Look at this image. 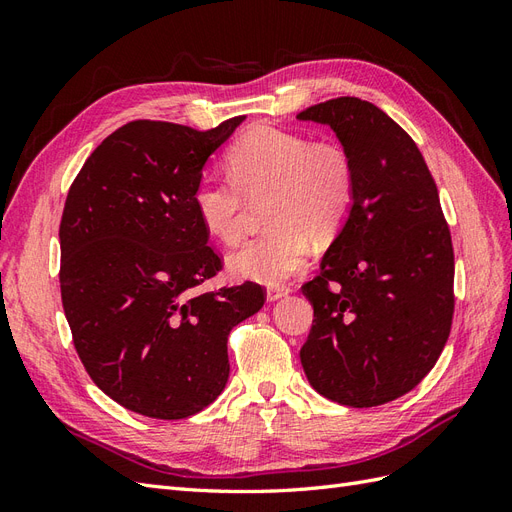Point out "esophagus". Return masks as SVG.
Wrapping results in <instances>:
<instances>
[{
	"instance_id": "esophagus-1",
	"label": "esophagus",
	"mask_w": 512,
	"mask_h": 512,
	"mask_svg": "<svg viewBox=\"0 0 512 512\" xmlns=\"http://www.w3.org/2000/svg\"><path fill=\"white\" fill-rule=\"evenodd\" d=\"M286 294H290V288H288V286H269V288H267V299H269V301L282 299V297H286Z\"/></svg>"
}]
</instances>
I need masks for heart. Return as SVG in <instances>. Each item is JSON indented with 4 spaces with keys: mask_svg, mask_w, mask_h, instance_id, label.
Segmentation results:
<instances>
[{
    "mask_svg": "<svg viewBox=\"0 0 512 512\" xmlns=\"http://www.w3.org/2000/svg\"><path fill=\"white\" fill-rule=\"evenodd\" d=\"M226 177L203 175L192 194L194 211L211 237L235 243L247 203H262L260 237L228 256L239 280L280 284L303 269L309 237L327 243L339 235L354 205V162L335 141H312L275 126L245 132L226 153Z\"/></svg>",
    "mask_w": 512,
    "mask_h": 512,
    "instance_id": "b5f03b06",
    "label": "heart"
}]
</instances>
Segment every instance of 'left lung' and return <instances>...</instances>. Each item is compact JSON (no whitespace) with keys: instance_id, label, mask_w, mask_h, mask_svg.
I'll use <instances>...</instances> for the list:
<instances>
[{"instance_id":"8db88e82","label":"left lung","mask_w":512,"mask_h":512,"mask_svg":"<svg viewBox=\"0 0 512 512\" xmlns=\"http://www.w3.org/2000/svg\"><path fill=\"white\" fill-rule=\"evenodd\" d=\"M354 162V205L303 284L314 305L301 365L314 389L350 408H374L421 382L451 333L455 254L436 181L410 134L361 98L305 108Z\"/></svg>"}]
</instances>
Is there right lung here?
Listing matches in <instances>:
<instances>
[{
    "label": "right lung",
    "mask_w": 512,
    "mask_h": 512,
    "mask_svg": "<svg viewBox=\"0 0 512 512\" xmlns=\"http://www.w3.org/2000/svg\"><path fill=\"white\" fill-rule=\"evenodd\" d=\"M243 117L194 130L136 119L91 153L59 224L61 303L87 374L119 406L188 418L228 380V335L265 305L245 282L194 294L222 271L192 194Z\"/></svg>",
    "instance_id": "right-lung-1"
}]
</instances>
